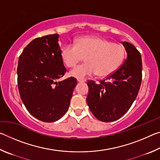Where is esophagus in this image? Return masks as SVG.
Returning <instances> with one entry per match:
<instances>
[{
    "instance_id": "obj_1",
    "label": "esophagus",
    "mask_w": 160,
    "mask_h": 160,
    "mask_svg": "<svg viewBox=\"0 0 160 160\" xmlns=\"http://www.w3.org/2000/svg\"><path fill=\"white\" fill-rule=\"evenodd\" d=\"M77 81L79 82H85L86 80L85 79H77Z\"/></svg>"
}]
</instances>
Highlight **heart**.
<instances>
[{"instance_id":"1","label":"heart","mask_w":160,"mask_h":160,"mask_svg":"<svg viewBox=\"0 0 160 160\" xmlns=\"http://www.w3.org/2000/svg\"><path fill=\"white\" fill-rule=\"evenodd\" d=\"M125 55L122 45L95 36L80 37L75 44H66L61 50V60L68 68L75 66L85 57L86 63L69 72L70 76L78 79L94 74L100 78L109 76L121 66Z\"/></svg>"}]
</instances>
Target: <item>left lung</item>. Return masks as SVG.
Masks as SVG:
<instances>
[{
    "label": "left lung",
    "instance_id": "obj_1",
    "mask_svg": "<svg viewBox=\"0 0 160 160\" xmlns=\"http://www.w3.org/2000/svg\"><path fill=\"white\" fill-rule=\"evenodd\" d=\"M127 53L123 64L97 84L89 80L87 103L98 120L111 122L128 112L138 94L142 81V59L131 43L121 42Z\"/></svg>",
    "mask_w": 160,
    "mask_h": 160
}]
</instances>
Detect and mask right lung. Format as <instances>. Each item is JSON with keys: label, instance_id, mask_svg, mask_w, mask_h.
I'll list each match as a JSON object with an SVG mask.
<instances>
[{"label": "right lung", "instance_id": "right-lung-1", "mask_svg": "<svg viewBox=\"0 0 160 160\" xmlns=\"http://www.w3.org/2000/svg\"><path fill=\"white\" fill-rule=\"evenodd\" d=\"M58 34L36 38L19 57L18 85L29 113L44 122L58 121L68 110L75 78L58 81L66 69L61 58Z\"/></svg>", "mask_w": 160, "mask_h": 160}]
</instances>
